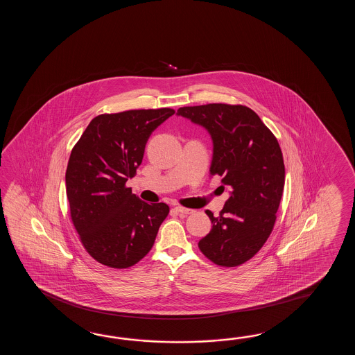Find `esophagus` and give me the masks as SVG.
I'll return each mask as SVG.
<instances>
[{
  "instance_id": "34e87169",
  "label": "esophagus",
  "mask_w": 355,
  "mask_h": 355,
  "mask_svg": "<svg viewBox=\"0 0 355 355\" xmlns=\"http://www.w3.org/2000/svg\"><path fill=\"white\" fill-rule=\"evenodd\" d=\"M176 211H179L180 214L182 216H188V214H193L194 213V209H190V208H185V207H181V205H178L176 208H175Z\"/></svg>"
}]
</instances>
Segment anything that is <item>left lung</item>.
<instances>
[{
	"mask_svg": "<svg viewBox=\"0 0 355 355\" xmlns=\"http://www.w3.org/2000/svg\"><path fill=\"white\" fill-rule=\"evenodd\" d=\"M178 114L208 129L213 139L211 175L231 188L225 208L198 246L211 263L234 268L255 257L272 234L283 196L286 168L277 137L245 105L184 106Z\"/></svg>",
	"mask_w": 355,
	"mask_h": 355,
	"instance_id": "left-lung-1",
	"label": "left lung"
}]
</instances>
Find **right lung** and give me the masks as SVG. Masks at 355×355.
<instances>
[{
    "instance_id": "right-lung-1",
    "label": "right lung",
    "mask_w": 355,
    "mask_h": 355,
    "mask_svg": "<svg viewBox=\"0 0 355 355\" xmlns=\"http://www.w3.org/2000/svg\"><path fill=\"white\" fill-rule=\"evenodd\" d=\"M174 113L161 107L100 114L71 151L66 170L71 220L100 264L133 266L155 243L170 208L144 203L125 184L142 164L152 132Z\"/></svg>"
}]
</instances>
